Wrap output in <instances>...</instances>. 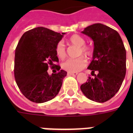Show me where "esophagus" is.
Instances as JSON below:
<instances>
[{
	"instance_id": "1",
	"label": "esophagus",
	"mask_w": 133,
	"mask_h": 133,
	"mask_svg": "<svg viewBox=\"0 0 133 133\" xmlns=\"http://www.w3.org/2000/svg\"><path fill=\"white\" fill-rule=\"evenodd\" d=\"M77 72H68V75H72V76H76L77 75Z\"/></svg>"
}]
</instances>
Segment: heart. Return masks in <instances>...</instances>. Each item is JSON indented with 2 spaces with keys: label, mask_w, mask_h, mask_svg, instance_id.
I'll return each mask as SVG.
<instances>
[{
  "label": "heart",
  "mask_w": 133,
  "mask_h": 133,
  "mask_svg": "<svg viewBox=\"0 0 133 133\" xmlns=\"http://www.w3.org/2000/svg\"><path fill=\"white\" fill-rule=\"evenodd\" d=\"M68 43L73 45L79 47V54H83L85 56H89L91 54V48L88 45H85V41L81 36L79 34H73L68 39ZM56 56L59 58H63L66 55L65 49L61 42H59L56 45L55 48ZM87 61L84 56H79L76 58H68L64 61L61 64L62 68L68 72H77L81 70L86 66Z\"/></svg>",
  "instance_id": "heart-1"
}]
</instances>
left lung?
Here are the masks:
<instances>
[{
  "instance_id": "left-lung-1",
  "label": "left lung",
  "mask_w": 133,
  "mask_h": 133,
  "mask_svg": "<svg viewBox=\"0 0 133 133\" xmlns=\"http://www.w3.org/2000/svg\"><path fill=\"white\" fill-rule=\"evenodd\" d=\"M82 33L94 42L92 61L88 69L95 78L89 77L81 90L88 99L103 103L115 95L123 83L126 72V49L119 33L103 24H93ZM95 71L97 75H94Z\"/></svg>"
}]
</instances>
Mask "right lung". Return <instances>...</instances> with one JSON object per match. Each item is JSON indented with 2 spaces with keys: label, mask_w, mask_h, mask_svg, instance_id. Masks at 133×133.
Returning <instances> with one entry per match:
<instances>
[{
  "label": "right lung",
  "mask_w": 133,
  "mask_h": 133,
  "mask_svg": "<svg viewBox=\"0 0 133 133\" xmlns=\"http://www.w3.org/2000/svg\"><path fill=\"white\" fill-rule=\"evenodd\" d=\"M65 34L38 27L25 32L20 39L15 51L14 77L22 94L31 101L44 103L58 95L67 72L54 64L58 61L55 48ZM49 66L58 72L50 75Z\"/></svg>",
  "instance_id": "1"
}]
</instances>
